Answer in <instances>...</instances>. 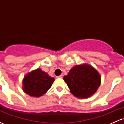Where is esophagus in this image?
I'll return each instance as SVG.
<instances>
[{"instance_id":"obj_1","label":"esophagus","mask_w":124,"mask_h":124,"mask_svg":"<svg viewBox=\"0 0 124 124\" xmlns=\"http://www.w3.org/2000/svg\"><path fill=\"white\" fill-rule=\"evenodd\" d=\"M62 77H63V75H61L60 76H58L56 77V78H62Z\"/></svg>"}]
</instances>
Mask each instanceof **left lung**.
<instances>
[{"label": "left lung", "instance_id": "8db88e82", "mask_svg": "<svg viewBox=\"0 0 124 124\" xmlns=\"http://www.w3.org/2000/svg\"><path fill=\"white\" fill-rule=\"evenodd\" d=\"M63 80L74 96L86 99L97 92L101 83V76L93 66L83 63L73 66Z\"/></svg>", "mask_w": 124, "mask_h": 124}]
</instances>
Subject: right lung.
Masks as SVG:
<instances>
[{
  "label": "right lung",
  "mask_w": 124,
  "mask_h": 124,
  "mask_svg": "<svg viewBox=\"0 0 124 124\" xmlns=\"http://www.w3.org/2000/svg\"><path fill=\"white\" fill-rule=\"evenodd\" d=\"M54 81L55 78L38 68L24 77L23 90L31 97H39L48 92Z\"/></svg>",
  "instance_id": "1"
}]
</instances>
